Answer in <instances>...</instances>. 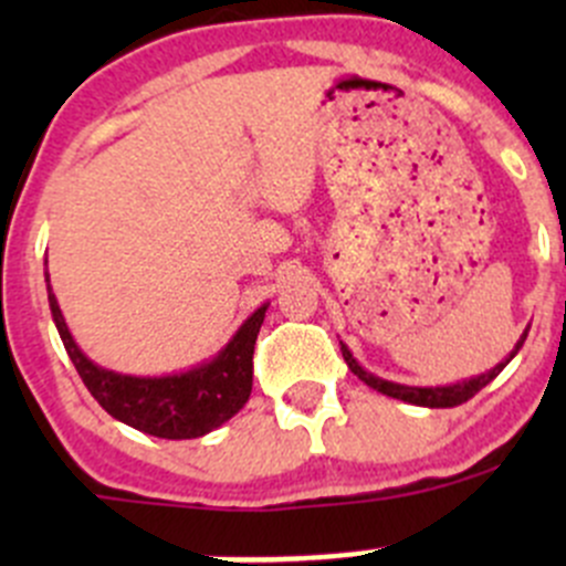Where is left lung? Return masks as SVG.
Listing matches in <instances>:
<instances>
[{
    "label": "left lung",
    "instance_id": "obj_1",
    "mask_svg": "<svg viewBox=\"0 0 566 566\" xmlns=\"http://www.w3.org/2000/svg\"><path fill=\"white\" fill-rule=\"evenodd\" d=\"M528 331H523L521 342L515 345V350L506 356V361L495 364L490 373L479 375V378H471V380H462V384H452V386H436V389H421V386H402V384H391V380H384V378H375L373 373H367V369L361 367V364L353 358V353L347 350V345H342V356H345L347 367H350L353 375H358V378L364 380V384L369 386V389L386 394V397H394V399H402V402H410V405H421V408H454V405H462L468 402V399L473 397L476 391H482L484 386L490 384V380L495 378V375L501 373V369L506 367V364L512 361V358L517 356V350L523 347V342H526Z\"/></svg>",
    "mask_w": 566,
    "mask_h": 566
}]
</instances>
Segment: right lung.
Instances as JSON below:
<instances>
[{
    "mask_svg": "<svg viewBox=\"0 0 566 566\" xmlns=\"http://www.w3.org/2000/svg\"><path fill=\"white\" fill-rule=\"evenodd\" d=\"M45 282H49V273H45ZM49 306L78 378L84 380V386L108 416L134 430L169 438V441H186V438H199L216 430L247 405L251 375H254L251 358H254L256 334L265 319L268 304H262L235 331V336L227 342V347H221L219 356L188 369V373L164 375V378H134V375H119L93 364L73 342L60 304L51 293V284Z\"/></svg>",
    "mask_w": 566,
    "mask_h": 566,
    "instance_id": "add662e5",
    "label": "right lung"
}]
</instances>
